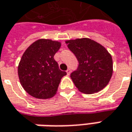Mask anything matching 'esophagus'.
<instances>
[{
    "label": "esophagus",
    "instance_id": "esophagus-1",
    "mask_svg": "<svg viewBox=\"0 0 132 132\" xmlns=\"http://www.w3.org/2000/svg\"><path fill=\"white\" fill-rule=\"evenodd\" d=\"M66 72H67L68 76H69V75L70 74V69H68V70H67V71H66Z\"/></svg>",
    "mask_w": 132,
    "mask_h": 132
}]
</instances>
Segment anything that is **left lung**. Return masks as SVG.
I'll return each instance as SVG.
<instances>
[{"label": "left lung", "instance_id": "obj_1", "mask_svg": "<svg viewBox=\"0 0 132 132\" xmlns=\"http://www.w3.org/2000/svg\"><path fill=\"white\" fill-rule=\"evenodd\" d=\"M65 43L78 61L70 78L80 92L94 94L108 84L113 75V60L103 46L87 38L68 40Z\"/></svg>", "mask_w": 132, "mask_h": 132}]
</instances>
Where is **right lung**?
I'll list each match as a JSON object with an SVG mask.
<instances>
[{
    "instance_id": "right-lung-1",
    "label": "right lung",
    "mask_w": 132,
    "mask_h": 132,
    "mask_svg": "<svg viewBox=\"0 0 132 132\" xmlns=\"http://www.w3.org/2000/svg\"><path fill=\"white\" fill-rule=\"evenodd\" d=\"M60 47L59 41L39 39L24 52L18 76L23 89L32 97L45 100L56 94L62 78L67 75L54 58Z\"/></svg>"
}]
</instances>
